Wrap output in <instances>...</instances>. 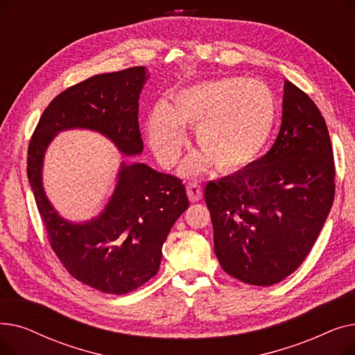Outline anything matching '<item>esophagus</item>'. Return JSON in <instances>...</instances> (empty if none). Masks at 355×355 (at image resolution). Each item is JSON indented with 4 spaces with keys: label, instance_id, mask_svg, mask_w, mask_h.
I'll list each match as a JSON object with an SVG mask.
<instances>
[{
    "label": "esophagus",
    "instance_id": "34e87169",
    "mask_svg": "<svg viewBox=\"0 0 355 355\" xmlns=\"http://www.w3.org/2000/svg\"><path fill=\"white\" fill-rule=\"evenodd\" d=\"M187 196H189V198H190L191 201H198V200H201V197H202V190H201V185H200L197 181L190 182V184L187 185Z\"/></svg>",
    "mask_w": 355,
    "mask_h": 355
}]
</instances>
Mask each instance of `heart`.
Instances as JSON below:
<instances>
[{"mask_svg": "<svg viewBox=\"0 0 355 355\" xmlns=\"http://www.w3.org/2000/svg\"><path fill=\"white\" fill-rule=\"evenodd\" d=\"M276 123V101L262 80L223 78L177 92L171 103L158 102L146 119L148 139L158 162L170 168L187 144L184 126H194L200 153L181 165V175L202 173L210 162L234 173L254 162Z\"/></svg>", "mask_w": 355, "mask_h": 355, "instance_id": "b5f03b06", "label": "heart"}]
</instances>
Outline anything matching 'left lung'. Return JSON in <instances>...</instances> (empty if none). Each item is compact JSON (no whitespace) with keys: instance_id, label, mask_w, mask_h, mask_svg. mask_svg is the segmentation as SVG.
<instances>
[{"instance_id":"left-lung-1","label":"left lung","mask_w":355,"mask_h":355,"mask_svg":"<svg viewBox=\"0 0 355 355\" xmlns=\"http://www.w3.org/2000/svg\"><path fill=\"white\" fill-rule=\"evenodd\" d=\"M282 110L270 151L209 182L204 194L221 268L256 286L281 282L301 266L335 194L332 146L320 109L285 80Z\"/></svg>"}]
</instances>
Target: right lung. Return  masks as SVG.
Instances as JSON below:
<instances>
[{
    "label": "right lung",
    "instance_id": "right-lung-1",
    "mask_svg": "<svg viewBox=\"0 0 355 355\" xmlns=\"http://www.w3.org/2000/svg\"><path fill=\"white\" fill-rule=\"evenodd\" d=\"M146 67L103 73L74 85L44 109L28 145L27 175L50 245L69 273L105 293L123 295L159 269L162 245L189 209L181 180L142 162L121 161L105 209L86 221L59 214L43 187L44 155L63 130L86 129L107 138L125 157L142 154L138 101Z\"/></svg>",
    "mask_w": 355,
    "mask_h": 355
}]
</instances>
